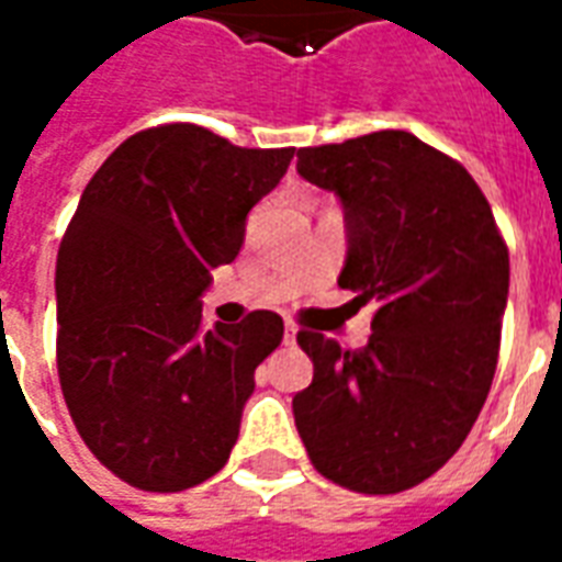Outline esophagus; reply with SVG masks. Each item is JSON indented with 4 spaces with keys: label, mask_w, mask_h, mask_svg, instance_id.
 Returning <instances> with one entry per match:
<instances>
[{
    "label": "esophagus",
    "mask_w": 562,
    "mask_h": 562,
    "mask_svg": "<svg viewBox=\"0 0 562 562\" xmlns=\"http://www.w3.org/2000/svg\"><path fill=\"white\" fill-rule=\"evenodd\" d=\"M294 337H297V328H294L292 322H285V330H282V342H285V346H292Z\"/></svg>",
    "instance_id": "34e87169"
}]
</instances>
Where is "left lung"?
I'll use <instances>...</instances> for the list:
<instances>
[{"label": "left lung", "instance_id": "1", "mask_svg": "<svg viewBox=\"0 0 562 562\" xmlns=\"http://www.w3.org/2000/svg\"><path fill=\"white\" fill-rule=\"evenodd\" d=\"M297 173L340 198V289L376 304L364 349L318 330L292 401L306 454L358 494H401L446 463L494 382L508 249L470 171L409 132L297 149Z\"/></svg>", "mask_w": 562, "mask_h": 562}]
</instances>
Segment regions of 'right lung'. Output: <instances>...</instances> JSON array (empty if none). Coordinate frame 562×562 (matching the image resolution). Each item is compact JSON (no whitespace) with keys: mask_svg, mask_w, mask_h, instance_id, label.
Listing matches in <instances>:
<instances>
[{"mask_svg":"<svg viewBox=\"0 0 562 562\" xmlns=\"http://www.w3.org/2000/svg\"><path fill=\"white\" fill-rule=\"evenodd\" d=\"M292 156L171 123L123 140L80 195L56 256V370L80 439L132 487L177 494L232 454L282 318L204 328L201 294Z\"/></svg>","mask_w":562,"mask_h":562,"instance_id":"obj_1","label":"right lung"}]
</instances>
